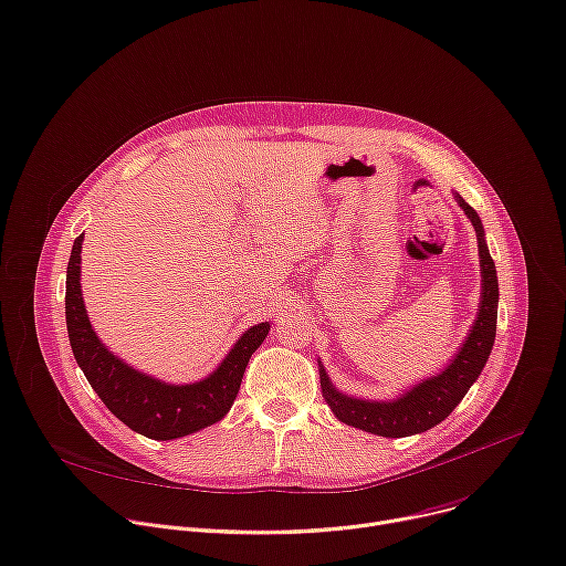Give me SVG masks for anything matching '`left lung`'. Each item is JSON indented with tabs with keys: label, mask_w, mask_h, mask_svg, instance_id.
I'll list each match as a JSON object with an SVG mask.
<instances>
[{
	"label": "left lung",
	"mask_w": 566,
	"mask_h": 566,
	"mask_svg": "<svg viewBox=\"0 0 566 566\" xmlns=\"http://www.w3.org/2000/svg\"><path fill=\"white\" fill-rule=\"evenodd\" d=\"M460 209L471 220L475 237H478V256H480V305L475 312V321L462 342V346L453 353L439 373L428 375L402 389L396 398L387 400H370L359 396H348L338 391L329 375L318 359V375H321V389L323 398L329 405L334 417L353 426L357 430L378 434V437H411L421 434L434 426H439L448 413L453 411L467 391L478 380L482 373L489 353L494 348L496 338V316H499V277H496V263L489 254L484 241L482 220L475 209L464 202L460 193H453Z\"/></svg>",
	"instance_id": "1"
}]
</instances>
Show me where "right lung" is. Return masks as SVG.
<instances>
[{"label":"right lung","mask_w":566,"mask_h":566,"mask_svg":"<svg viewBox=\"0 0 566 566\" xmlns=\"http://www.w3.org/2000/svg\"><path fill=\"white\" fill-rule=\"evenodd\" d=\"M82 243L84 234L74 239L67 261L65 325L74 359L113 417L134 432L157 441L193 434L228 417L245 366L271 332V321L248 327L202 380L188 385L159 380L111 353L93 329L82 293Z\"/></svg>","instance_id":"add662e5"}]
</instances>
